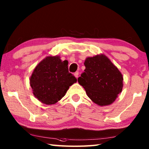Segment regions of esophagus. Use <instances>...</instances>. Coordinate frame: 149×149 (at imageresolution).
<instances>
[{"label":"esophagus","mask_w":149,"mask_h":149,"mask_svg":"<svg viewBox=\"0 0 149 149\" xmlns=\"http://www.w3.org/2000/svg\"><path fill=\"white\" fill-rule=\"evenodd\" d=\"M74 75H75V77H76V78H78V77H79V72H78V71L75 72L74 73Z\"/></svg>","instance_id":"obj_1"}]
</instances>
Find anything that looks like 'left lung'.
<instances>
[{"label": "left lung", "instance_id": "left-lung-1", "mask_svg": "<svg viewBox=\"0 0 149 149\" xmlns=\"http://www.w3.org/2000/svg\"><path fill=\"white\" fill-rule=\"evenodd\" d=\"M84 65L78 82L88 97L99 106L112 104L122 90L123 77L118 69L102 54L86 58Z\"/></svg>", "mask_w": 149, "mask_h": 149}]
</instances>
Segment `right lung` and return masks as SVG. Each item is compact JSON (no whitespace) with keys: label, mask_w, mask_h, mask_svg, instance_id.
Instances as JSON below:
<instances>
[{"label":"right lung","mask_w":149,"mask_h":149,"mask_svg":"<svg viewBox=\"0 0 149 149\" xmlns=\"http://www.w3.org/2000/svg\"><path fill=\"white\" fill-rule=\"evenodd\" d=\"M77 79L68 72V61L59 56H49L34 70L30 78L33 94L42 103L54 104L65 96Z\"/></svg>","instance_id":"obj_1"}]
</instances>
